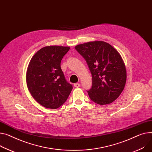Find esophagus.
Here are the masks:
<instances>
[{"label":"esophagus","mask_w":152,"mask_h":152,"mask_svg":"<svg viewBox=\"0 0 152 152\" xmlns=\"http://www.w3.org/2000/svg\"><path fill=\"white\" fill-rule=\"evenodd\" d=\"M74 86L75 87H79L80 86V84L79 83H75L74 84Z\"/></svg>","instance_id":"esophagus-1"}]
</instances>
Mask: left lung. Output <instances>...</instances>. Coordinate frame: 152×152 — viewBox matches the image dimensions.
Here are the masks:
<instances>
[{
  "label": "left lung",
  "mask_w": 152,
  "mask_h": 152,
  "mask_svg": "<svg viewBox=\"0 0 152 152\" xmlns=\"http://www.w3.org/2000/svg\"><path fill=\"white\" fill-rule=\"evenodd\" d=\"M87 64L92 74V86L87 93L100 105L113 103L122 92L126 80L125 65L117 50L102 41L75 46Z\"/></svg>",
  "instance_id": "obj_1"
}]
</instances>
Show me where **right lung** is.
Segmentation results:
<instances>
[{
    "mask_svg": "<svg viewBox=\"0 0 152 152\" xmlns=\"http://www.w3.org/2000/svg\"><path fill=\"white\" fill-rule=\"evenodd\" d=\"M69 49L68 46H45L30 60L26 75L27 87L33 98L45 107L61 106L73 89L60 67Z\"/></svg>",
    "mask_w": 152,
    "mask_h": 152,
    "instance_id": "right-lung-1",
    "label": "right lung"
}]
</instances>
